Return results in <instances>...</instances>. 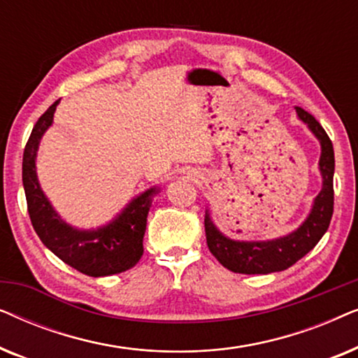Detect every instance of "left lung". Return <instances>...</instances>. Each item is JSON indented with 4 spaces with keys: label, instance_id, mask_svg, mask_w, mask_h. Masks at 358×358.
Wrapping results in <instances>:
<instances>
[{
    "label": "left lung",
    "instance_id": "obj_1",
    "mask_svg": "<svg viewBox=\"0 0 358 358\" xmlns=\"http://www.w3.org/2000/svg\"><path fill=\"white\" fill-rule=\"evenodd\" d=\"M298 117L308 124L313 134L321 141L320 169L322 174V189L315 200L313 210L306 222L295 233L275 241L244 243L231 241L224 238L210 217H205V234L210 252L228 271L236 273H271L292 267L293 264L306 256L320 243L322 234L329 228L332 212H334V148L332 141L311 114L296 107Z\"/></svg>",
    "mask_w": 358,
    "mask_h": 358
}]
</instances>
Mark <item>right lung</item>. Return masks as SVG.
I'll use <instances>...</instances> for the list:
<instances>
[{
	"label": "right lung",
	"mask_w": 358,
	"mask_h": 358,
	"mask_svg": "<svg viewBox=\"0 0 358 358\" xmlns=\"http://www.w3.org/2000/svg\"><path fill=\"white\" fill-rule=\"evenodd\" d=\"M57 102L48 107L34 125L22 156V184L27 212L41 241L63 262L90 277H104L129 271L143 256L151 195L156 190L136 197L115 222L96 231H78L63 223L53 212L38 187L36 176V153L43 131L52 125Z\"/></svg>",
	"instance_id": "1"
}]
</instances>
